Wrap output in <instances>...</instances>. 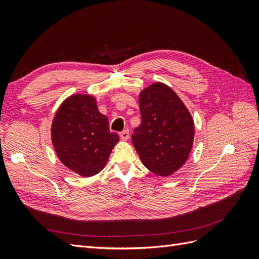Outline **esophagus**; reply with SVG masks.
Masks as SVG:
<instances>
[{"label":"esophagus","instance_id":"esophagus-1","mask_svg":"<svg viewBox=\"0 0 259 259\" xmlns=\"http://www.w3.org/2000/svg\"><path fill=\"white\" fill-rule=\"evenodd\" d=\"M120 138L124 142H126V140L130 138V131L128 130H125L123 132L120 133Z\"/></svg>","mask_w":259,"mask_h":259}]
</instances>
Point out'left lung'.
<instances>
[{
    "label": "left lung",
    "mask_w": 259,
    "mask_h": 259,
    "mask_svg": "<svg viewBox=\"0 0 259 259\" xmlns=\"http://www.w3.org/2000/svg\"><path fill=\"white\" fill-rule=\"evenodd\" d=\"M142 123L132 135L144 165L155 175L169 176L187 161L191 151L194 124L177 94L154 83L139 95Z\"/></svg>",
    "instance_id": "left-lung-1"
}]
</instances>
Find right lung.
Wrapping results in <instances>:
<instances>
[{"instance_id":"add662e5","label":"right lung","mask_w":259,"mask_h":259,"mask_svg":"<svg viewBox=\"0 0 259 259\" xmlns=\"http://www.w3.org/2000/svg\"><path fill=\"white\" fill-rule=\"evenodd\" d=\"M52 142L61 163L83 177L103 169L119 135L109 131L108 117L90 95L67 98L52 124Z\"/></svg>"}]
</instances>
